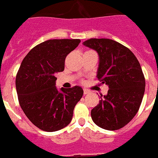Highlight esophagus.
Returning <instances> with one entry per match:
<instances>
[{"label":"esophagus","mask_w":158,"mask_h":158,"mask_svg":"<svg viewBox=\"0 0 158 158\" xmlns=\"http://www.w3.org/2000/svg\"><path fill=\"white\" fill-rule=\"evenodd\" d=\"M90 93V91L88 89H84V95H87V94Z\"/></svg>","instance_id":"1"}]
</instances>
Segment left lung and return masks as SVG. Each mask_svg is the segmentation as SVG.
<instances>
[{"instance_id": "8db88e82", "label": "left lung", "mask_w": 158, "mask_h": 158, "mask_svg": "<svg viewBox=\"0 0 158 158\" xmlns=\"http://www.w3.org/2000/svg\"><path fill=\"white\" fill-rule=\"evenodd\" d=\"M83 44L99 54L97 77L110 89L91 111L92 121L103 129L122 128L135 117L143 100L146 82L141 66L130 49L114 40L91 38Z\"/></svg>"}]
</instances>
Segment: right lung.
Here are the masks:
<instances>
[{"label":"right lung","mask_w":158,"mask_h":158,"mask_svg":"<svg viewBox=\"0 0 158 158\" xmlns=\"http://www.w3.org/2000/svg\"><path fill=\"white\" fill-rule=\"evenodd\" d=\"M80 42L79 39L48 40L32 48L20 65L15 78L19 102L27 118L43 131L67 126L83 95L79 86L59 92L55 77L64 70L66 57Z\"/></svg>","instance_id":"obj_1"}]
</instances>
